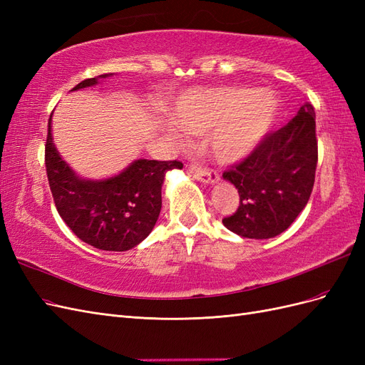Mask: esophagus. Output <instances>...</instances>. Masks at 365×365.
<instances>
[{
  "instance_id": "obj_1",
  "label": "esophagus",
  "mask_w": 365,
  "mask_h": 365,
  "mask_svg": "<svg viewBox=\"0 0 365 365\" xmlns=\"http://www.w3.org/2000/svg\"><path fill=\"white\" fill-rule=\"evenodd\" d=\"M189 172L193 175V178L201 181L204 184H216L219 182V175L215 172V170H207L204 168H201V165H190L189 168Z\"/></svg>"
}]
</instances>
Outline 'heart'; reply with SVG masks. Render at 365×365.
<instances>
[{
	"mask_svg": "<svg viewBox=\"0 0 365 365\" xmlns=\"http://www.w3.org/2000/svg\"><path fill=\"white\" fill-rule=\"evenodd\" d=\"M279 106L277 96L263 88H192L169 103L172 123L160 120L158 126L172 141L181 140L179 127L202 134L204 148L217 163L236 164L260 146L277 120Z\"/></svg>",
	"mask_w": 365,
	"mask_h": 365,
	"instance_id": "1",
	"label": "heart"
}]
</instances>
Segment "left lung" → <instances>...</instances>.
I'll return each instance as SVG.
<instances>
[{
	"instance_id": "left-lung-1",
	"label": "left lung",
	"mask_w": 365,
	"mask_h": 365,
	"mask_svg": "<svg viewBox=\"0 0 365 365\" xmlns=\"http://www.w3.org/2000/svg\"><path fill=\"white\" fill-rule=\"evenodd\" d=\"M317 161L315 113L306 102L288 125L268 134L248 158L222 175L240 196L237 212L222 224L248 239L279 236L306 207Z\"/></svg>"
}]
</instances>
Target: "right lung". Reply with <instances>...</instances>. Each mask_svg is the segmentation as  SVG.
I'll list each match as a JSON object with an SVG mask.
<instances>
[{
	"instance_id": "obj_1",
	"label": "right lung",
	"mask_w": 365,
	"mask_h": 365,
	"mask_svg": "<svg viewBox=\"0 0 365 365\" xmlns=\"http://www.w3.org/2000/svg\"><path fill=\"white\" fill-rule=\"evenodd\" d=\"M101 74L76 85L71 91L113 77ZM51 117L46 145L50 189L63 222L85 244L105 251H128L145 240L161 212L165 173L182 169L180 161L138 158L117 175L91 180L76 173L53 143Z\"/></svg>"
}]
</instances>
